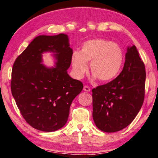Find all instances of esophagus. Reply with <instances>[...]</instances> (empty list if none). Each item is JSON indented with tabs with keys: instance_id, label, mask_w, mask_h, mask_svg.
<instances>
[{
	"instance_id": "34e87169",
	"label": "esophagus",
	"mask_w": 158,
	"mask_h": 158,
	"mask_svg": "<svg viewBox=\"0 0 158 158\" xmlns=\"http://www.w3.org/2000/svg\"><path fill=\"white\" fill-rule=\"evenodd\" d=\"M83 90H84L85 92H90L91 89H90L89 86H83Z\"/></svg>"
}]
</instances>
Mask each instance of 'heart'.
<instances>
[{
	"label": "heart",
	"instance_id": "obj_1",
	"mask_svg": "<svg viewBox=\"0 0 158 158\" xmlns=\"http://www.w3.org/2000/svg\"><path fill=\"white\" fill-rule=\"evenodd\" d=\"M73 73L76 78L81 79L90 69L94 77L101 81H109L116 77L123 62V53L118 44L97 38L87 40L80 52H74L71 58Z\"/></svg>",
	"mask_w": 158,
	"mask_h": 158
}]
</instances>
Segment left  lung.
I'll return each mask as SVG.
<instances>
[{
    "mask_svg": "<svg viewBox=\"0 0 158 158\" xmlns=\"http://www.w3.org/2000/svg\"><path fill=\"white\" fill-rule=\"evenodd\" d=\"M145 85V65L132 46L128 48L120 75L92 90L96 127L105 132H115L128 127L143 103Z\"/></svg>",
    "mask_w": 158,
    "mask_h": 158,
    "instance_id": "left-lung-1",
    "label": "left lung"
}]
</instances>
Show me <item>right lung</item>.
I'll return each mask as SVG.
<instances>
[{"mask_svg": "<svg viewBox=\"0 0 158 158\" xmlns=\"http://www.w3.org/2000/svg\"><path fill=\"white\" fill-rule=\"evenodd\" d=\"M46 51L56 53L55 68L40 64L41 54ZM72 55L66 35H40L15 60L11 91L20 114L31 127L50 132L66 124L72 102L83 88L81 81L66 72Z\"/></svg>", "mask_w": 158, "mask_h": 158, "instance_id": "obj_1", "label": "right lung"}]
</instances>
